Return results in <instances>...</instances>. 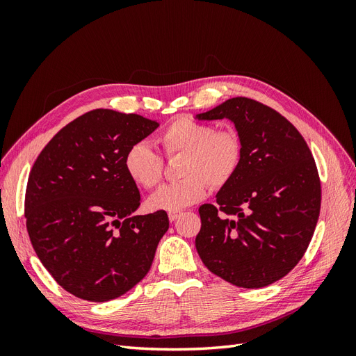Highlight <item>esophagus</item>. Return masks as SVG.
<instances>
[{"label":"esophagus","mask_w":356,"mask_h":356,"mask_svg":"<svg viewBox=\"0 0 356 356\" xmlns=\"http://www.w3.org/2000/svg\"><path fill=\"white\" fill-rule=\"evenodd\" d=\"M181 215V212H169V220L170 221H175Z\"/></svg>","instance_id":"1"}]
</instances>
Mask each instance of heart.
Wrapping results in <instances>:
<instances>
[{
	"label": "heart",
	"instance_id": "b5f03b06",
	"mask_svg": "<svg viewBox=\"0 0 356 356\" xmlns=\"http://www.w3.org/2000/svg\"><path fill=\"white\" fill-rule=\"evenodd\" d=\"M157 141L168 159L182 154L179 175L184 178L160 187L148 199L153 211L178 212L200 202L208 187L221 188L230 182L242 160V143L234 129H213L191 117L172 120ZM124 169L135 184L148 190L163 177L165 161L152 145L139 141L127 148Z\"/></svg>",
	"mask_w": 356,
	"mask_h": 356
}]
</instances>
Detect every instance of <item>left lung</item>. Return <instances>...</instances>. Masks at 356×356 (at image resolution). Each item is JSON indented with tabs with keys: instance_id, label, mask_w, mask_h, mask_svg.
Here are the masks:
<instances>
[{
	"instance_id": "obj_1",
	"label": "left lung",
	"mask_w": 356,
	"mask_h": 356,
	"mask_svg": "<svg viewBox=\"0 0 356 356\" xmlns=\"http://www.w3.org/2000/svg\"><path fill=\"white\" fill-rule=\"evenodd\" d=\"M229 118L242 143L238 172L199 208L196 250L209 270L236 286L261 288L305 255L321 211V181L305 138L284 115L250 98H232L196 115Z\"/></svg>"
}]
</instances>
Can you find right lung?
Returning a JSON list of instances; mask_svg holds the SVG:
<instances>
[{"mask_svg": "<svg viewBox=\"0 0 356 356\" xmlns=\"http://www.w3.org/2000/svg\"><path fill=\"white\" fill-rule=\"evenodd\" d=\"M157 127L138 114L93 110L62 127L31 169L25 218L32 248L75 297L117 298L152 267L169 218L165 211L134 215L141 196L124 154Z\"/></svg>", "mask_w": 356, "mask_h": 356, "instance_id": "add662e5", "label": "right lung"}]
</instances>
